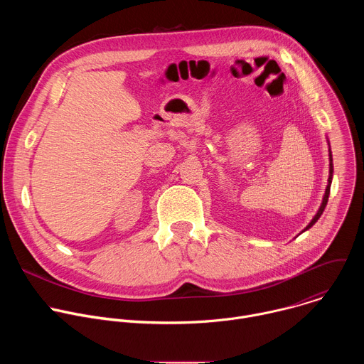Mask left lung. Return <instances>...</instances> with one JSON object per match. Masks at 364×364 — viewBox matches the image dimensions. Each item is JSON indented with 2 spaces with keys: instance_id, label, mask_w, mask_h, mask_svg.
<instances>
[{
  "instance_id": "8db88e82",
  "label": "left lung",
  "mask_w": 364,
  "mask_h": 364,
  "mask_svg": "<svg viewBox=\"0 0 364 364\" xmlns=\"http://www.w3.org/2000/svg\"><path fill=\"white\" fill-rule=\"evenodd\" d=\"M328 141V139H327ZM328 145H330V142H328ZM328 155H330V176H328V184H327V187H326V193H324V197H323V203H321V205H320V209H318V212H317V215L313 218V220H311L309 223H308V226L302 230V232H305V230H308L311 226H314L316 225V222L320 219V216L323 215V212H324V209H326V205H327V201H328V196H330V187H331V181H333V155H331V148H330V152H328ZM301 232V233H302Z\"/></svg>"
}]
</instances>
